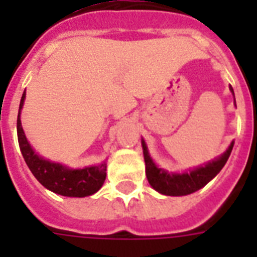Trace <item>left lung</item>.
Segmentation results:
<instances>
[{"mask_svg":"<svg viewBox=\"0 0 257 257\" xmlns=\"http://www.w3.org/2000/svg\"><path fill=\"white\" fill-rule=\"evenodd\" d=\"M229 89L233 93L232 86ZM233 97H235V94H233ZM141 144H143V152H144L147 179H148L153 189H156L157 192L167 196L189 195V193L199 191L200 188H203L204 185H207L223 169L228 157L231 155L232 148H233V143H231V145L228 147L227 151L221 156L211 161V163H207L204 167H199L193 171L184 172V173H168L164 169L159 168L153 163V160L149 156L148 148H147L144 140L141 141Z\"/></svg>","mask_w":257,"mask_h":257,"instance_id":"1","label":"left lung"}]
</instances>
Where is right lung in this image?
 I'll return each instance as SVG.
<instances>
[{"label":"right lung","mask_w":257,"mask_h":257,"mask_svg":"<svg viewBox=\"0 0 257 257\" xmlns=\"http://www.w3.org/2000/svg\"><path fill=\"white\" fill-rule=\"evenodd\" d=\"M25 101V92L21 97L20 112L17 118L18 144L26 165L29 167L34 177L49 191L68 197H85L96 193L106 177V164L102 163L94 167H85L82 169H72L58 163L45 160L34 152L26 140L21 126V109Z\"/></svg>","instance_id":"right-lung-1"}]
</instances>
